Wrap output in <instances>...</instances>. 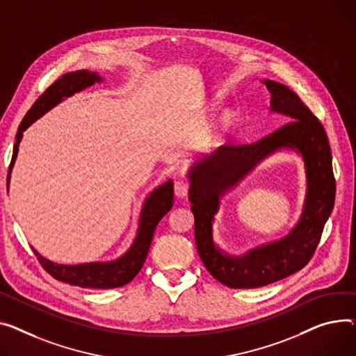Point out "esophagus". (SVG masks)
Segmentation results:
<instances>
[{
    "mask_svg": "<svg viewBox=\"0 0 356 356\" xmlns=\"http://www.w3.org/2000/svg\"><path fill=\"white\" fill-rule=\"evenodd\" d=\"M188 188H191V184H188V181L180 179L175 183V195L177 197H186L187 193H188Z\"/></svg>",
    "mask_w": 356,
    "mask_h": 356,
    "instance_id": "34e87169",
    "label": "esophagus"
}]
</instances>
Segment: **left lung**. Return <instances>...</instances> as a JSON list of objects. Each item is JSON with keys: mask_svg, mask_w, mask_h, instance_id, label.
<instances>
[{"mask_svg": "<svg viewBox=\"0 0 356 356\" xmlns=\"http://www.w3.org/2000/svg\"><path fill=\"white\" fill-rule=\"evenodd\" d=\"M265 84L272 94V110L285 114L289 122L252 143L229 141L191 173L188 200L195 215L199 256L213 277L234 289L265 286L305 268L319 245L335 203L332 154L322 123L291 88L270 80ZM282 147L298 148L307 165L308 193L298 226L285 240L254 250L242 258L222 254L211 239V220L218 196L257 161Z\"/></svg>", "mask_w": 356, "mask_h": 356, "instance_id": "8db88e82", "label": "left lung"}]
</instances>
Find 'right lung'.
I'll return each instance as SVG.
<instances>
[{
  "label": "right lung",
  "instance_id": "add662e5",
  "mask_svg": "<svg viewBox=\"0 0 356 356\" xmlns=\"http://www.w3.org/2000/svg\"><path fill=\"white\" fill-rule=\"evenodd\" d=\"M102 79L97 73L92 71L80 70L67 73L57 79L49 88H47L41 96L35 100L33 107L27 111L26 117L17 131V140L13 150V159L10 163V172L17 157L18 145L22 137V131L26 130L38 117H41L45 111L58 104L64 97L73 96L74 92L92 86ZM10 180V173L7 181ZM175 195H173V181L161 184L149 196L141 210L140 227L137 238L130 248V250L118 260L110 264H83V265H58L42 257L37 250H34L40 265L42 269L50 273L54 279L70 283V285L81 286V288H92V289H113L123 286L130 280L136 277V275L143 268L147 252L150 249V243L154 234V229L161 218L173 207Z\"/></svg>",
  "mask_w": 356,
  "mask_h": 356
}]
</instances>
